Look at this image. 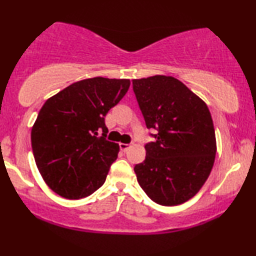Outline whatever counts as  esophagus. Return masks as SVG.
Segmentation results:
<instances>
[{"label":"esophagus","mask_w":256,"mask_h":256,"mask_svg":"<svg viewBox=\"0 0 256 256\" xmlns=\"http://www.w3.org/2000/svg\"><path fill=\"white\" fill-rule=\"evenodd\" d=\"M120 150H123V152H126V150L130 148V147H131V145H130V144H123V142H120Z\"/></svg>","instance_id":"obj_1"}]
</instances>
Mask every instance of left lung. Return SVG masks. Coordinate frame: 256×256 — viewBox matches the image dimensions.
<instances>
[{"instance_id":"left-lung-1","label":"left lung","mask_w":256,"mask_h":256,"mask_svg":"<svg viewBox=\"0 0 256 256\" xmlns=\"http://www.w3.org/2000/svg\"><path fill=\"white\" fill-rule=\"evenodd\" d=\"M147 128L156 142L145 145L146 159L136 164L138 183L150 200L172 206L200 192L214 167L217 144L205 102L172 76L132 81Z\"/></svg>"}]
</instances>
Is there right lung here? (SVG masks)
<instances>
[{"mask_svg": "<svg viewBox=\"0 0 256 256\" xmlns=\"http://www.w3.org/2000/svg\"><path fill=\"white\" fill-rule=\"evenodd\" d=\"M130 84L128 78H86L42 106L31 130L32 150L45 183L58 195L80 200L106 182L120 145L106 139L104 117Z\"/></svg>", "mask_w": 256, "mask_h": 256, "instance_id": "add662e5", "label": "right lung"}]
</instances>
